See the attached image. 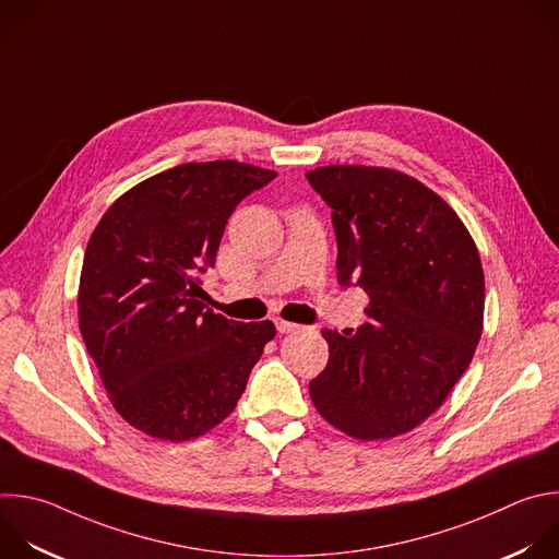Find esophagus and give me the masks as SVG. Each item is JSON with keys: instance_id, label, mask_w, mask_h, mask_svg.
Masks as SVG:
<instances>
[{"instance_id": "1", "label": "esophagus", "mask_w": 559, "mask_h": 559, "mask_svg": "<svg viewBox=\"0 0 559 559\" xmlns=\"http://www.w3.org/2000/svg\"><path fill=\"white\" fill-rule=\"evenodd\" d=\"M274 324H276L278 333H289V331L298 329L296 322H289V320H283V318H274Z\"/></svg>"}]
</instances>
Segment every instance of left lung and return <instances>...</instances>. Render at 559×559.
<instances>
[{
	"label": "left lung",
	"instance_id": "left-lung-1",
	"mask_svg": "<svg viewBox=\"0 0 559 559\" xmlns=\"http://www.w3.org/2000/svg\"><path fill=\"white\" fill-rule=\"evenodd\" d=\"M307 179L333 209L340 283L370 298L355 333L322 331L329 361L309 397L353 439H393L441 408L474 357L480 254L454 209L402 170L331 164Z\"/></svg>",
	"mask_w": 559,
	"mask_h": 559
}]
</instances>
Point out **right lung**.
I'll return each instance as SVG.
<instances>
[{
  "label": "right lung",
  "mask_w": 559,
  "mask_h": 559,
  "mask_svg": "<svg viewBox=\"0 0 559 559\" xmlns=\"http://www.w3.org/2000/svg\"><path fill=\"white\" fill-rule=\"evenodd\" d=\"M276 177L237 159L189 162L120 195L94 228L79 283V329L116 413L181 443L219 426L276 335L200 300L237 204Z\"/></svg>",
  "instance_id": "right-lung-1"
}]
</instances>
